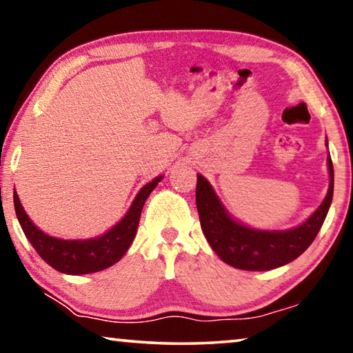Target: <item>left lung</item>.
<instances>
[{"instance_id": "8db88e82", "label": "left lung", "mask_w": 353, "mask_h": 353, "mask_svg": "<svg viewBox=\"0 0 353 353\" xmlns=\"http://www.w3.org/2000/svg\"><path fill=\"white\" fill-rule=\"evenodd\" d=\"M330 187L322 204L305 223L285 232L256 230L229 216L212 185L198 174L196 205L208 244L227 265L244 271H270L296 260L307 250L324 224L333 198V163L328 155Z\"/></svg>"}]
</instances>
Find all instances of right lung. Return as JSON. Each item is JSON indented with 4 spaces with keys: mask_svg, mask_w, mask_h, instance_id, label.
<instances>
[{
    "mask_svg": "<svg viewBox=\"0 0 353 353\" xmlns=\"http://www.w3.org/2000/svg\"><path fill=\"white\" fill-rule=\"evenodd\" d=\"M160 181H162V177H155L152 182L146 183L139 191L126 216L115 227H112L107 234L92 238V240L70 241L43 234L28 218L17 193H14L15 213L29 243L32 244V248L37 250L41 259L56 271L71 274V276L98 272L121 260V256L126 254L137 234L143 205Z\"/></svg>",
    "mask_w": 353,
    "mask_h": 353,
    "instance_id": "1",
    "label": "right lung"
}]
</instances>
